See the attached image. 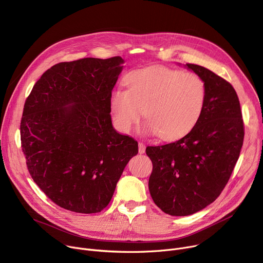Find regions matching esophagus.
I'll use <instances>...</instances> for the list:
<instances>
[{"mask_svg":"<svg viewBox=\"0 0 263 263\" xmlns=\"http://www.w3.org/2000/svg\"><path fill=\"white\" fill-rule=\"evenodd\" d=\"M145 150H146V146L144 143H138V153L139 154H144L145 153Z\"/></svg>","mask_w":263,"mask_h":263,"instance_id":"1","label":"esophagus"}]
</instances>
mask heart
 <instances>
[{"label": "heart", "instance_id": "1", "mask_svg": "<svg viewBox=\"0 0 263 263\" xmlns=\"http://www.w3.org/2000/svg\"><path fill=\"white\" fill-rule=\"evenodd\" d=\"M127 90L113 91L110 108L114 125L129 132L144 116L146 131L164 141L186 135L199 121L205 107L207 86L194 73L166 66H151L129 74Z\"/></svg>", "mask_w": 263, "mask_h": 263}]
</instances>
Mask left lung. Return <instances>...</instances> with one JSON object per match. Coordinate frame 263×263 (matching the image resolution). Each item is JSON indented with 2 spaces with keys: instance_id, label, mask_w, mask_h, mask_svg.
<instances>
[{
  "instance_id": "8db88e82",
  "label": "left lung",
  "mask_w": 263,
  "mask_h": 263,
  "mask_svg": "<svg viewBox=\"0 0 263 263\" xmlns=\"http://www.w3.org/2000/svg\"><path fill=\"white\" fill-rule=\"evenodd\" d=\"M207 86L197 125L179 141L148 146L149 191L170 216H189L213 203L229 182L243 145L244 125L233 85L208 68L187 63Z\"/></svg>"
}]
</instances>
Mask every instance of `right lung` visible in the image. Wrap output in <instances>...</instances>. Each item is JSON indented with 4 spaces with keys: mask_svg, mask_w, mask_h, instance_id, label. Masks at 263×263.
I'll list each match as a JSON object with an SVG mask.
<instances>
[{
    "mask_svg": "<svg viewBox=\"0 0 263 263\" xmlns=\"http://www.w3.org/2000/svg\"><path fill=\"white\" fill-rule=\"evenodd\" d=\"M121 57L83 58L48 68L26 98L21 146L30 176L58 206L100 213L131 157L134 138L112 126L110 99Z\"/></svg>",
    "mask_w": 263,
    "mask_h": 263,
    "instance_id": "obj_1",
    "label": "right lung"
}]
</instances>
